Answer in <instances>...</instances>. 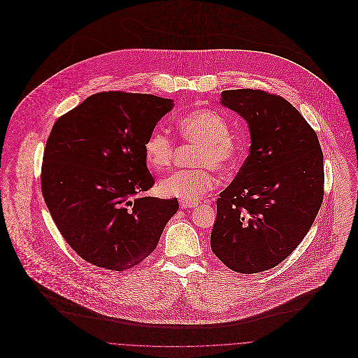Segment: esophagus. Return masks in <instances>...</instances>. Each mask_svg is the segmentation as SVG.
Here are the masks:
<instances>
[{"label": "esophagus", "mask_w": 358, "mask_h": 358, "mask_svg": "<svg viewBox=\"0 0 358 358\" xmlns=\"http://www.w3.org/2000/svg\"><path fill=\"white\" fill-rule=\"evenodd\" d=\"M179 206H180L182 209H187V208H194V206H197V204H192V203H183V201H182V203L179 204Z\"/></svg>", "instance_id": "1"}]
</instances>
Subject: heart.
Instances as JSON below:
<instances>
[{"label": "heart", "mask_w": 358, "mask_h": 358, "mask_svg": "<svg viewBox=\"0 0 358 358\" xmlns=\"http://www.w3.org/2000/svg\"><path fill=\"white\" fill-rule=\"evenodd\" d=\"M179 131L187 143L199 145L194 154V166L173 172L158 183L165 197L196 203L215 189V178L209 169L226 173L234 169L238 161V148L231 138L227 121L216 111L199 108L179 120ZM175 157V142L164 131H154L145 142V158L154 172L166 169Z\"/></svg>", "instance_id": "b5f03b06"}]
</instances>
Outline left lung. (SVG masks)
I'll return each mask as SVG.
<instances>
[{"mask_svg": "<svg viewBox=\"0 0 358 358\" xmlns=\"http://www.w3.org/2000/svg\"><path fill=\"white\" fill-rule=\"evenodd\" d=\"M243 115L251 153L216 200L212 252L229 268L254 274L291 255L324 199V155L315 131L287 99L262 90L222 92Z\"/></svg>", "mask_w": 358, "mask_h": 358, "instance_id": "left-lung-1", "label": "left lung"}]
</instances>
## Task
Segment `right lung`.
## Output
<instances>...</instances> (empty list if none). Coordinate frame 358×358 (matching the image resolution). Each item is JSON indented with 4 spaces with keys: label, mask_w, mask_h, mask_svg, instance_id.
I'll list each match as a JSON object with an SVG mask.
<instances>
[{
    "label": "right lung",
    "mask_w": 358,
    "mask_h": 358,
    "mask_svg": "<svg viewBox=\"0 0 358 358\" xmlns=\"http://www.w3.org/2000/svg\"><path fill=\"white\" fill-rule=\"evenodd\" d=\"M172 106V99L108 91L55 121L41 190L60 234L85 262L132 268L153 252L176 213V199L142 196L155 182L145 142Z\"/></svg>",
    "instance_id": "add662e5"
}]
</instances>
